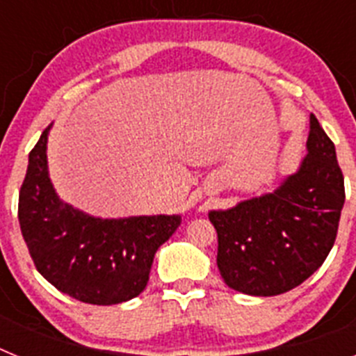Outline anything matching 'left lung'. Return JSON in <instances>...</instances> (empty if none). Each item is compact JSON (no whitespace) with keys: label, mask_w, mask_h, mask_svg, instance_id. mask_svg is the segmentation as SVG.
<instances>
[{"label":"left lung","mask_w":356,"mask_h":356,"mask_svg":"<svg viewBox=\"0 0 356 356\" xmlns=\"http://www.w3.org/2000/svg\"><path fill=\"white\" fill-rule=\"evenodd\" d=\"M308 155L276 191L212 210L217 267L225 284L250 296H278L323 266L337 237L344 176L335 146L310 115Z\"/></svg>","instance_id":"obj_1"}]
</instances>
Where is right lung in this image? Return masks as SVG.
Listing matches in <instances>:
<instances>
[{"mask_svg":"<svg viewBox=\"0 0 356 356\" xmlns=\"http://www.w3.org/2000/svg\"><path fill=\"white\" fill-rule=\"evenodd\" d=\"M49 124L30 151L19 193V225L37 271L53 287L90 305H118L146 289L155 253L180 216L102 219L56 196L48 172Z\"/></svg>","mask_w":356,"mask_h":356,"instance_id":"right-lung-1","label":"right lung"}]
</instances>
